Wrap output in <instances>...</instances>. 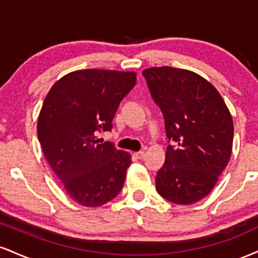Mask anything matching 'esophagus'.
<instances>
[{
    "label": "esophagus",
    "instance_id": "esophagus-1",
    "mask_svg": "<svg viewBox=\"0 0 258 258\" xmlns=\"http://www.w3.org/2000/svg\"><path fill=\"white\" fill-rule=\"evenodd\" d=\"M135 155H136V158H137V159H143L144 156H146V153H144V152H138V153H136Z\"/></svg>",
    "mask_w": 258,
    "mask_h": 258
}]
</instances>
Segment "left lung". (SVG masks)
Segmentation results:
<instances>
[{
    "instance_id": "8db88e82",
    "label": "left lung",
    "mask_w": 258,
    "mask_h": 258,
    "mask_svg": "<svg viewBox=\"0 0 258 258\" xmlns=\"http://www.w3.org/2000/svg\"><path fill=\"white\" fill-rule=\"evenodd\" d=\"M150 96L165 119L168 144L156 173L164 199L189 205L212 190L232 155L234 127L217 90L198 74L171 67L144 70Z\"/></svg>"
}]
</instances>
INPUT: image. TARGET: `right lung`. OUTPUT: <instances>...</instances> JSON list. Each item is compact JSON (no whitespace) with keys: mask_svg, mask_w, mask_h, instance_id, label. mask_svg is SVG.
Returning <instances> with one entry per match:
<instances>
[{"mask_svg":"<svg viewBox=\"0 0 258 258\" xmlns=\"http://www.w3.org/2000/svg\"><path fill=\"white\" fill-rule=\"evenodd\" d=\"M136 78L135 73L78 70L55 82L44 99L37 122L44 158L82 206L104 205L122 189L131 155L98 135L111 131Z\"/></svg>","mask_w":258,"mask_h":258,"instance_id":"right-lung-1","label":"right lung"}]
</instances>
